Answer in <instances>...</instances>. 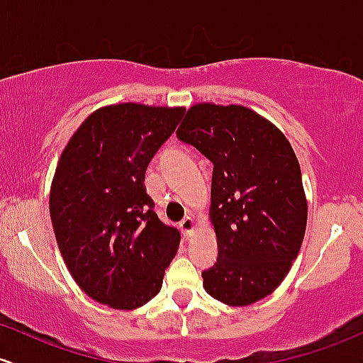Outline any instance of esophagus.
<instances>
[{"label":"esophagus","mask_w":363,"mask_h":363,"mask_svg":"<svg viewBox=\"0 0 363 363\" xmlns=\"http://www.w3.org/2000/svg\"><path fill=\"white\" fill-rule=\"evenodd\" d=\"M179 227H181V233L188 238L194 233V229H196V222H194L193 217H186L179 222Z\"/></svg>","instance_id":"esophagus-1"}]
</instances>
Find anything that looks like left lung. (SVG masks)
<instances>
[{
	"mask_svg": "<svg viewBox=\"0 0 363 363\" xmlns=\"http://www.w3.org/2000/svg\"><path fill=\"white\" fill-rule=\"evenodd\" d=\"M213 163L210 220L218 258L203 288L229 306L276 291L298 257L308 205L296 155L284 134L242 105L196 103L177 129Z\"/></svg>",
	"mask_w": 363,
	"mask_h": 363,
	"instance_id": "obj_1",
	"label": "left lung"
}]
</instances>
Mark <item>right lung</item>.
Returning <instances> with one entry per match:
<instances>
[{
  "mask_svg": "<svg viewBox=\"0 0 363 363\" xmlns=\"http://www.w3.org/2000/svg\"><path fill=\"white\" fill-rule=\"evenodd\" d=\"M184 115L182 106H101L69 139L50 191L60 253L79 288L117 310L162 289L181 234L153 212L145 174Z\"/></svg>",
  "mask_w": 363,
  "mask_h": 363,
  "instance_id": "add662e5",
  "label": "right lung"
}]
</instances>
